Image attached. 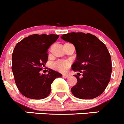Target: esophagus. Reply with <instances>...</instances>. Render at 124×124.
Masks as SVG:
<instances>
[{"instance_id": "obj_1", "label": "esophagus", "mask_w": 124, "mask_h": 124, "mask_svg": "<svg viewBox=\"0 0 124 124\" xmlns=\"http://www.w3.org/2000/svg\"><path fill=\"white\" fill-rule=\"evenodd\" d=\"M63 77H65V78H67V77H69V74H63Z\"/></svg>"}]
</instances>
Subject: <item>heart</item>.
Instances as JSON below:
<instances>
[{
  "label": "heart",
  "instance_id": "b5f03b06",
  "mask_svg": "<svg viewBox=\"0 0 124 124\" xmlns=\"http://www.w3.org/2000/svg\"><path fill=\"white\" fill-rule=\"evenodd\" d=\"M70 66V62L69 61H65V60L56 61L52 64V67L54 69L61 72H67L69 69Z\"/></svg>",
  "mask_w": 124,
  "mask_h": 124
}]
</instances>
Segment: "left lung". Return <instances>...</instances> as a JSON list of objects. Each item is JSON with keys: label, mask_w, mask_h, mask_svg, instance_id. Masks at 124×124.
Masks as SVG:
<instances>
[{"label": "left lung", "mask_w": 124, "mask_h": 124, "mask_svg": "<svg viewBox=\"0 0 124 124\" xmlns=\"http://www.w3.org/2000/svg\"><path fill=\"white\" fill-rule=\"evenodd\" d=\"M61 39L75 46L77 58L72 70L82 73L75 75L77 84L71 89L75 97L92 99L102 94L110 80L112 62L107 47L95 35L83 32L63 34Z\"/></svg>", "instance_id": "8db88e82"}]
</instances>
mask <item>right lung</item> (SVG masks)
I'll return each instance as SVG.
<instances>
[{"mask_svg":"<svg viewBox=\"0 0 124 124\" xmlns=\"http://www.w3.org/2000/svg\"><path fill=\"white\" fill-rule=\"evenodd\" d=\"M55 34H33L18 42L12 54V70L16 85L23 95L43 99L50 93L52 83L62 74L49 69L40 74L48 60L47 50L59 38Z\"/></svg>","mask_w":124,"mask_h":124,"instance_id":"1","label":"right lung"}]
</instances>
